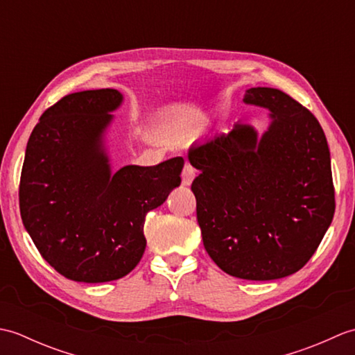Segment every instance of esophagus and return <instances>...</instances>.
<instances>
[{
	"label": "esophagus",
	"instance_id": "34e87169",
	"mask_svg": "<svg viewBox=\"0 0 355 355\" xmlns=\"http://www.w3.org/2000/svg\"><path fill=\"white\" fill-rule=\"evenodd\" d=\"M195 177H197V169H195L191 163H186L184 168H183V172H182L183 186H191Z\"/></svg>",
	"mask_w": 355,
	"mask_h": 355
}]
</instances>
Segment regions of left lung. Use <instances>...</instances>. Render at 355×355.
Segmentation results:
<instances>
[{"label":"left lung","instance_id":"1","mask_svg":"<svg viewBox=\"0 0 355 355\" xmlns=\"http://www.w3.org/2000/svg\"><path fill=\"white\" fill-rule=\"evenodd\" d=\"M244 102L270 111L261 137L235 123L227 135L193 145L200 171L192 192L202 244L225 273L271 281L302 268L334 216L325 132L310 111L281 89H247Z\"/></svg>","mask_w":355,"mask_h":355}]
</instances>
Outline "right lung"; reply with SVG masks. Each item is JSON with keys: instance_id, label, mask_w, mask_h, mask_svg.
<instances>
[{"instance_id": "obj_1", "label": "right lung", "mask_w": 355, "mask_h": 355, "mask_svg": "<svg viewBox=\"0 0 355 355\" xmlns=\"http://www.w3.org/2000/svg\"><path fill=\"white\" fill-rule=\"evenodd\" d=\"M122 102L112 88L65 96L44 111L26 148L22 223L42 258L76 282L134 270L145 253L146 214L182 183L183 157L111 172L103 137Z\"/></svg>"}]
</instances>
